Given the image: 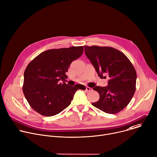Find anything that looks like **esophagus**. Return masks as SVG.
I'll return each instance as SVG.
<instances>
[{
    "label": "esophagus",
    "instance_id": "1",
    "mask_svg": "<svg viewBox=\"0 0 157 157\" xmlns=\"http://www.w3.org/2000/svg\"><path fill=\"white\" fill-rule=\"evenodd\" d=\"M86 91H90L92 90V88H90V87H88V86H86Z\"/></svg>",
    "mask_w": 157,
    "mask_h": 157
}]
</instances>
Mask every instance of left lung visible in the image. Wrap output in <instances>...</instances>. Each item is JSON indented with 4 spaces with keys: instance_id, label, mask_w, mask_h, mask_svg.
Returning a JSON list of instances; mask_svg holds the SVG:
<instances>
[{
    "instance_id": "left-lung-1",
    "label": "left lung",
    "mask_w": 157,
    "mask_h": 157,
    "mask_svg": "<svg viewBox=\"0 0 157 157\" xmlns=\"http://www.w3.org/2000/svg\"><path fill=\"white\" fill-rule=\"evenodd\" d=\"M84 52L101 78L108 80V86H96L99 99L92 105L106 113L124 109L136 90V73L131 61L121 51L111 47L84 46Z\"/></svg>"
}]
</instances>
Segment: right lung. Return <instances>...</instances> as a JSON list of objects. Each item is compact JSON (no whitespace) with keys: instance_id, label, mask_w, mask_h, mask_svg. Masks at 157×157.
Wrapping results in <instances>:
<instances>
[{"instance_id":"add662e5","label":"right lung","mask_w":157,"mask_h":157,"mask_svg":"<svg viewBox=\"0 0 157 157\" xmlns=\"http://www.w3.org/2000/svg\"><path fill=\"white\" fill-rule=\"evenodd\" d=\"M83 46L53 49L39 54L27 65L24 74L22 90L31 108L41 115H57L71 103L76 91L82 84L71 86L60 80L71 63L82 55Z\"/></svg>"}]
</instances>
